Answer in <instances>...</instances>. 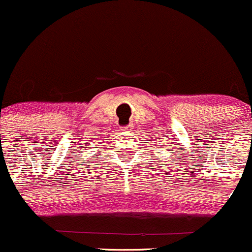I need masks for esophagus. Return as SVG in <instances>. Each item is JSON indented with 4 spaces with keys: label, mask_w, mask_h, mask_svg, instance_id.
Masks as SVG:
<instances>
[{
    "label": "esophagus",
    "mask_w": 252,
    "mask_h": 252,
    "mask_svg": "<svg viewBox=\"0 0 252 252\" xmlns=\"http://www.w3.org/2000/svg\"><path fill=\"white\" fill-rule=\"evenodd\" d=\"M121 128H123L124 131H126V132H129V131H132V129H133V126H132V125H127V126H124V127H121Z\"/></svg>",
    "instance_id": "esophagus-1"
}]
</instances>
